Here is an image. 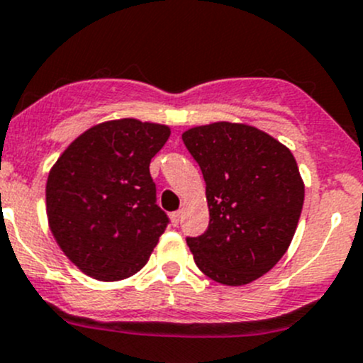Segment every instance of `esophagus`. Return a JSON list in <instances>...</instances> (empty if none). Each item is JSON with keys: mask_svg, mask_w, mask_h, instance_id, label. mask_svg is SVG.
Segmentation results:
<instances>
[{"mask_svg": "<svg viewBox=\"0 0 363 363\" xmlns=\"http://www.w3.org/2000/svg\"><path fill=\"white\" fill-rule=\"evenodd\" d=\"M170 219H172V225L177 226L179 221H181V212H179V211H177V212H172Z\"/></svg>", "mask_w": 363, "mask_h": 363, "instance_id": "esophagus-1", "label": "esophagus"}]
</instances>
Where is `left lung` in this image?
I'll use <instances>...</instances> for the list:
<instances>
[{"instance_id":"obj_1","label":"left lung","mask_w":363,"mask_h":363,"mask_svg":"<svg viewBox=\"0 0 363 363\" xmlns=\"http://www.w3.org/2000/svg\"><path fill=\"white\" fill-rule=\"evenodd\" d=\"M205 181L208 226L188 237L207 277L240 286L286 252L303 205V182L288 147L258 128L214 123L182 133Z\"/></svg>"}]
</instances>
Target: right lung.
Instances as JSON below:
<instances>
[{
  "label": "right lung",
  "mask_w": 363,
  "mask_h": 363,
  "mask_svg": "<svg viewBox=\"0 0 363 363\" xmlns=\"http://www.w3.org/2000/svg\"><path fill=\"white\" fill-rule=\"evenodd\" d=\"M168 137L163 124L107 121L75 138L50 170V232L87 276L121 281L147 263L170 223L149 172Z\"/></svg>",
  "instance_id": "add662e5"
}]
</instances>
